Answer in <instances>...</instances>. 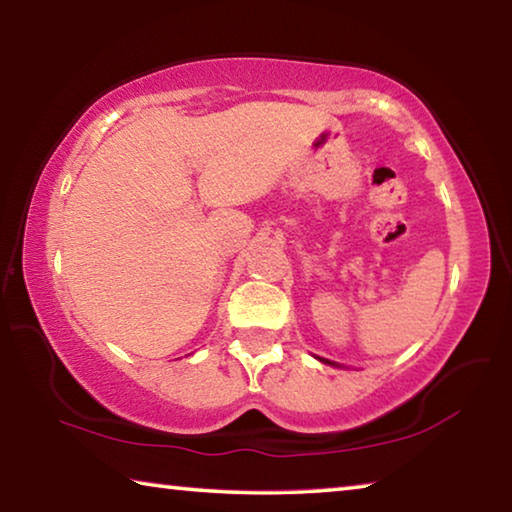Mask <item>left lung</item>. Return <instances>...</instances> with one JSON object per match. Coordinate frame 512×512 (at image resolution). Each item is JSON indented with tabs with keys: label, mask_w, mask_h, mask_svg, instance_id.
Instances as JSON below:
<instances>
[{
	"label": "left lung",
	"mask_w": 512,
	"mask_h": 512,
	"mask_svg": "<svg viewBox=\"0 0 512 512\" xmlns=\"http://www.w3.org/2000/svg\"><path fill=\"white\" fill-rule=\"evenodd\" d=\"M323 363H329V366H332V361H327V359H320Z\"/></svg>",
	"instance_id": "8db88e82"
}]
</instances>
